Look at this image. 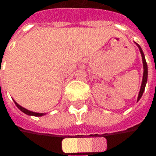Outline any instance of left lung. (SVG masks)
<instances>
[{
	"label": "left lung",
	"mask_w": 156,
	"mask_h": 156,
	"mask_svg": "<svg viewBox=\"0 0 156 156\" xmlns=\"http://www.w3.org/2000/svg\"><path fill=\"white\" fill-rule=\"evenodd\" d=\"M139 51L141 52V55H142V60H143V65H144V75H143V80H142V85H141V88H140V91L138 94V97H137V101L141 98L143 93L145 91V87H146V84H147V64L146 62V59H145V55H144V52L141 49V47L139 46V44H137Z\"/></svg>",
	"instance_id": "left-lung-1"
}]
</instances>
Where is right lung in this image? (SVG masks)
<instances>
[{"mask_svg": "<svg viewBox=\"0 0 156 156\" xmlns=\"http://www.w3.org/2000/svg\"><path fill=\"white\" fill-rule=\"evenodd\" d=\"M15 104H16V105L17 107L23 112L24 113H26V114H27V115H33V116H43L44 113H37V112H30V111H28V110H27V109H25V108H23L22 106H20V105H18L16 102H15Z\"/></svg>", "mask_w": 156, "mask_h": 156, "instance_id": "add662e5", "label": "right lung"}]
</instances>
